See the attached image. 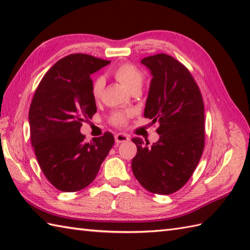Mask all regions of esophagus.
<instances>
[{
  "label": "esophagus",
  "instance_id": "1",
  "mask_svg": "<svg viewBox=\"0 0 250 250\" xmlns=\"http://www.w3.org/2000/svg\"><path fill=\"white\" fill-rule=\"evenodd\" d=\"M115 140L117 143H124V142H126L130 140V136L126 135L125 133H118L115 135Z\"/></svg>",
  "mask_w": 250,
  "mask_h": 250
}]
</instances>
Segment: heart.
I'll return each instance as SVG.
<instances>
[{
	"mask_svg": "<svg viewBox=\"0 0 250 250\" xmlns=\"http://www.w3.org/2000/svg\"><path fill=\"white\" fill-rule=\"evenodd\" d=\"M113 76L121 83L124 86L129 90L130 92L134 91V90H141L143 81H144V75H143L142 71L139 67H136L130 63H125L114 68ZM105 82L102 77H98L94 79L92 84V95L94 99H99L104 90ZM131 116L130 111H120V113H115L111 116V122L116 125H125L129 117Z\"/></svg>",
	"mask_w": 250,
	"mask_h": 250,
	"instance_id": "heart-1",
	"label": "heart"
}]
</instances>
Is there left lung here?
I'll return each mask as SVG.
<instances>
[{"label": "left lung", "instance_id": "obj_1", "mask_svg": "<svg viewBox=\"0 0 250 250\" xmlns=\"http://www.w3.org/2000/svg\"><path fill=\"white\" fill-rule=\"evenodd\" d=\"M150 71L145 118L158 122L159 141L151 146L140 137L132 171L146 190L176 192L193 174L204 149V104L190 72L173 57L159 54L141 61Z\"/></svg>", "mask_w": 250, "mask_h": 250}]
</instances>
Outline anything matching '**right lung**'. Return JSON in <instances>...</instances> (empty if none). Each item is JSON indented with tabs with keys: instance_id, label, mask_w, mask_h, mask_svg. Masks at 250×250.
Listing matches in <instances>:
<instances>
[{
	"instance_id": "right-lung-1",
	"label": "right lung",
	"mask_w": 250,
	"mask_h": 250,
	"mask_svg": "<svg viewBox=\"0 0 250 250\" xmlns=\"http://www.w3.org/2000/svg\"><path fill=\"white\" fill-rule=\"evenodd\" d=\"M109 61L89 55H70L42 79L29 111L31 143L46 178L64 192L91 184L115 139L109 132L84 141L83 121L97 113L90 75Z\"/></svg>"
}]
</instances>
